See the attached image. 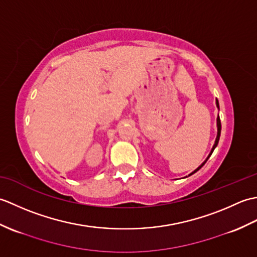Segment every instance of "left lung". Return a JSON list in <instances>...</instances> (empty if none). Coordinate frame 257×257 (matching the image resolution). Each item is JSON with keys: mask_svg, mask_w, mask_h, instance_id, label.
Returning <instances> with one entry per match:
<instances>
[{"mask_svg": "<svg viewBox=\"0 0 257 257\" xmlns=\"http://www.w3.org/2000/svg\"><path fill=\"white\" fill-rule=\"evenodd\" d=\"M216 106H217V108H219V101H217L216 100ZM216 121H217V136H216V139H215V144H214V146H213V148H212V151H211V154L209 155V157H207V159H209V158H210V156L212 155V152L213 151H214V149H215V147L217 146V144H219V140H220V135H221V120H220V117H217V119H216ZM207 159L203 162V163H202V165L198 168V169H196V170H194L192 173H191V174H193V173H195L196 171H198V170H200V169L202 168V167H203L204 166V163L207 161ZM191 174H189V176H191Z\"/></svg>", "mask_w": 257, "mask_h": 257, "instance_id": "left-lung-1", "label": "left lung"}]
</instances>
